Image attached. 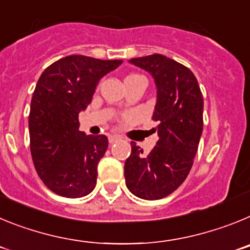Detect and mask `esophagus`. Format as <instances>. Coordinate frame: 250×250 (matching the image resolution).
<instances>
[{
	"label": "esophagus",
	"mask_w": 250,
	"mask_h": 250,
	"mask_svg": "<svg viewBox=\"0 0 250 250\" xmlns=\"http://www.w3.org/2000/svg\"><path fill=\"white\" fill-rule=\"evenodd\" d=\"M121 138L119 135H109V141L110 144H114V143H118V141H120Z\"/></svg>",
	"instance_id": "34e87169"
}]
</instances>
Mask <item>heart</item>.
<instances>
[{"label":"heart","instance_id":"obj_1","mask_svg":"<svg viewBox=\"0 0 250 250\" xmlns=\"http://www.w3.org/2000/svg\"><path fill=\"white\" fill-rule=\"evenodd\" d=\"M136 76H140V75H129V76H127L126 79H130V77H136Z\"/></svg>","mask_w":250,"mask_h":250}]
</instances>
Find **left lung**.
<instances>
[{
	"label": "left lung",
	"instance_id": "8db88e82",
	"mask_svg": "<svg viewBox=\"0 0 250 250\" xmlns=\"http://www.w3.org/2000/svg\"><path fill=\"white\" fill-rule=\"evenodd\" d=\"M130 62L152 75L158 89L152 120L159 124L158 141L144 155L131 143L124 174L130 191L145 200L170 195L183 184L194 163L203 132L204 100L193 72L175 60L154 54Z\"/></svg>",
	"mask_w": 250,
	"mask_h": 250
}]
</instances>
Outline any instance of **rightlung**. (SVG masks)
<instances>
[{"instance_id":"obj_1","label":"right lung","mask_w":250,"mask_h":250,"mask_svg":"<svg viewBox=\"0 0 250 250\" xmlns=\"http://www.w3.org/2000/svg\"><path fill=\"white\" fill-rule=\"evenodd\" d=\"M121 62L71 55L51 63L37 81L28 116L31 155L43 184L57 195L81 198L94 190L109 141L80 131L79 114L101 77Z\"/></svg>"}]
</instances>
